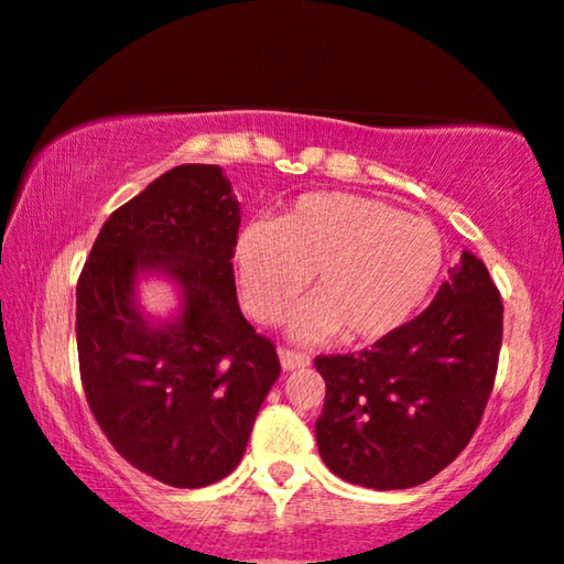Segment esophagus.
<instances>
[{
  "instance_id": "obj_1",
  "label": "esophagus",
  "mask_w": 564,
  "mask_h": 564,
  "mask_svg": "<svg viewBox=\"0 0 564 564\" xmlns=\"http://www.w3.org/2000/svg\"><path fill=\"white\" fill-rule=\"evenodd\" d=\"M278 358H281L283 371H294V369H304V366H310V356H304V352H296V350H289V348L278 350Z\"/></svg>"
}]
</instances>
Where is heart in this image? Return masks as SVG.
<instances>
[{
  "mask_svg": "<svg viewBox=\"0 0 564 564\" xmlns=\"http://www.w3.org/2000/svg\"><path fill=\"white\" fill-rule=\"evenodd\" d=\"M239 291L260 322L286 317L312 275L314 302L294 335L377 343L408 325L444 270V237L433 221L377 198L302 195L275 224L252 221L235 245Z\"/></svg>",
  "mask_w": 564,
  "mask_h": 564,
  "instance_id": "1",
  "label": "heart"
}]
</instances>
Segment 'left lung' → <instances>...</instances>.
<instances>
[{"label": "left lung", "instance_id": "left-lung-1", "mask_svg": "<svg viewBox=\"0 0 564 564\" xmlns=\"http://www.w3.org/2000/svg\"><path fill=\"white\" fill-rule=\"evenodd\" d=\"M500 343V291L485 262L464 250L415 319L369 350L314 358L327 384L314 425L322 462L371 490L427 482L475 435Z\"/></svg>", "mask_w": 564, "mask_h": 564}]
</instances>
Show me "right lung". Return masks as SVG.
Segmentation results:
<instances>
[{
    "instance_id": "right-lung-1",
    "label": "right lung",
    "mask_w": 564,
    "mask_h": 564,
    "mask_svg": "<svg viewBox=\"0 0 564 564\" xmlns=\"http://www.w3.org/2000/svg\"><path fill=\"white\" fill-rule=\"evenodd\" d=\"M239 204L216 164H180L102 224L77 283L79 373L89 410L131 467L170 487L219 482L281 364L235 289ZM162 272L184 306L152 321L139 274Z\"/></svg>"
}]
</instances>
